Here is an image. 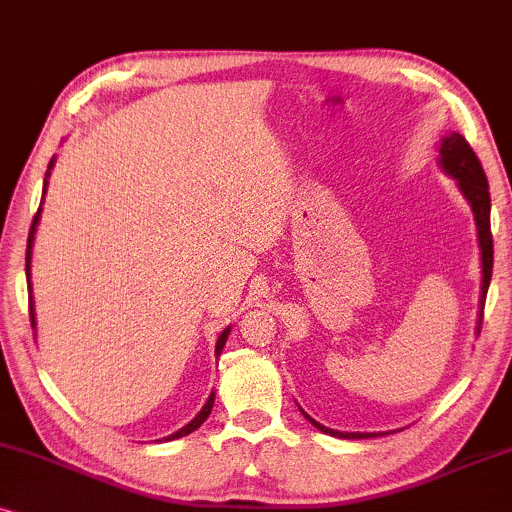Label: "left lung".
<instances>
[{
	"instance_id": "left-lung-1",
	"label": "left lung",
	"mask_w": 512,
	"mask_h": 512,
	"mask_svg": "<svg viewBox=\"0 0 512 512\" xmlns=\"http://www.w3.org/2000/svg\"><path fill=\"white\" fill-rule=\"evenodd\" d=\"M440 168L445 170L449 177H454L456 185H459L461 194L466 196L470 203V210L475 215V224H478V243H480V255H482V292H480V320H478V335L482 327V309H485V299L489 290V281H492V267H494V241H492V224H489V213H492V199H489V185L487 175L482 170V163L475 156L473 147L468 145L466 138L459 133H449L440 142ZM302 410V407H299ZM306 419L311 421L318 431L327 435H335V438L344 440H365V438H377L381 433H342L332 431L318 421H313L309 414L302 410Z\"/></svg>"
}]
</instances>
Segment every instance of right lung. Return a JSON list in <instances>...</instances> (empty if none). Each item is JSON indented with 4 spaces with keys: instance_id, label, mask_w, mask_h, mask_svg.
<instances>
[{
    "instance_id": "1",
    "label": "right lung",
    "mask_w": 512,
    "mask_h": 512,
    "mask_svg": "<svg viewBox=\"0 0 512 512\" xmlns=\"http://www.w3.org/2000/svg\"><path fill=\"white\" fill-rule=\"evenodd\" d=\"M53 163H56V159H51V163H49V170H46V177H44V192L42 194H46V189H49V177H51V168H53ZM42 201H44V196H42ZM39 217H42V206H39V210H37V215H34V220H32V227H30V236H27V252H25V276H27V292H30V320H32V327L37 325V320H34V304H32V283H30V262H32V243H34V231H37V224H39ZM229 332H231V327H227V330L222 332L220 337H217V344H215V356H220L222 353V349H224V344H227V339H229ZM213 405H215V393H210V398L206 400V405H203V410L196 414V417L189 421L187 426H182L180 431H175L173 435H168V438H163V440H177V438H182V435H189V433H194L196 428H199L203 421L208 419V414L213 412Z\"/></svg>"
}]
</instances>
